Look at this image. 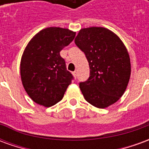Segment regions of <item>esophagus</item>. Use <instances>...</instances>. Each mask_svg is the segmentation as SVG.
Wrapping results in <instances>:
<instances>
[{"mask_svg": "<svg viewBox=\"0 0 149 149\" xmlns=\"http://www.w3.org/2000/svg\"><path fill=\"white\" fill-rule=\"evenodd\" d=\"M72 74H73V76H74L75 77H77V72L74 71L72 72Z\"/></svg>", "mask_w": 149, "mask_h": 149, "instance_id": "34e87169", "label": "esophagus"}]
</instances>
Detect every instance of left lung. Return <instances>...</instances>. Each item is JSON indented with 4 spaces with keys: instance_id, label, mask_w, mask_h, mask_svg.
<instances>
[{
    "instance_id": "1",
    "label": "left lung",
    "mask_w": 149,
    "mask_h": 149,
    "mask_svg": "<svg viewBox=\"0 0 149 149\" xmlns=\"http://www.w3.org/2000/svg\"><path fill=\"white\" fill-rule=\"evenodd\" d=\"M75 44L85 54L90 68L88 79L79 84L84 99L99 109L116 102L125 93L131 74L125 45L102 27L81 29Z\"/></svg>"
}]
</instances>
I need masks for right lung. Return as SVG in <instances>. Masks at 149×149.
<instances>
[{
    "mask_svg": "<svg viewBox=\"0 0 149 149\" xmlns=\"http://www.w3.org/2000/svg\"><path fill=\"white\" fill-rule=\"evenodd\" d=\"M76 33L50 27L31 40L21 61L22 84L34 102L50 107L59 102L73 80L60 52L73 40Z\"/></svg>",
    "mask_w": 149,
    "mask_h": 149,
    "instance_id": "right-lung-1",
    "label": "right lung"
}]
</instances>
